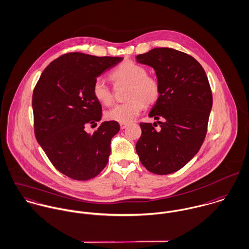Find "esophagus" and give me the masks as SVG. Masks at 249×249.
Returning <instances> with one entry per match:
<instances>
[{"label": "esophagus", "instance_id": "esophagus-1", "mask_svg": "<svg viewBox=\"0 0 249 249\" xmlns=\"http://www.w3.org/2000/svg\"><path fill=\"white\" fill-rule=\"evenodd\" d=\"M127 126H128L127 123H120V128L121 129H125Z\"/></svg>", "mask_w": 249, "mask_h": 249}]
</instances>
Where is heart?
Returning a JSON list of instances; mask_svg holds the SVG:
<instances>
[{"label": "heart", "mask_w": 249, "mask_h": 249, "mask_svg": "<svg viewBox=\"0 0 249 249\" xmlns=\"http://www.w3.org/2000/svg\"><path fill=\"white\" fill-rule=\"evenodd\" d=\"M147 69L132 60H127L118 65L112 72L111 78L118 83L130 85L128 89L127 103L119 104L106 112L108 120L119 123H130L145 107V103H154L159 98L160 87L159 81L147 75ZM92 92L95 99L105 106L113 102V94L110 88L102 78H97L92 86Z\"/></svg>", "instance_id": "obj_1"}]
</instances>
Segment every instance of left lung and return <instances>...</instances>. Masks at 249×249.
I'll list each match as a JSON object with an SVG mask.
<instances>
[{"instance_id":"8db88e82","label":"left lung","mask_w":249,"mask_h":249,"mask_svg":"<svg viewBox=\"0 0 249 249\" xmlns=\"http://www.w3.org/2000/svg\"><path fill=\"white\" fill-rule=\"evenodd\" d=\"M137 61L156 71L160 93L149 116L163 121L140 124L136 150L150 172L170 174L185 166L204 142L213 106L211 87L201 64L186 53L155 48L137 55Z\"/></svg>"}]
</instances>
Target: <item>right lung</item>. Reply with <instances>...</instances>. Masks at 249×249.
I'll use <instances>...</instances> for the list:
<instances>
[{"instance_id":"right-lung-1","label":"right lung","mask_w":249,"mask_h":249,"mask_svg":"<svg viewBox=\"0 0 249 249\" xmlns=\"http://www.w3.org/2000/svg\"><path fill=\"white\" fill-rule=\"evenodd\" d=\"M123 57L83 53L60 55L44 69L33 93L35 135L53 165L67 177L86 181L107 165L110 141L120 126L105 121L97 125L102 107L92 92L94 81Z\"/></svg>"}]
</instances>
